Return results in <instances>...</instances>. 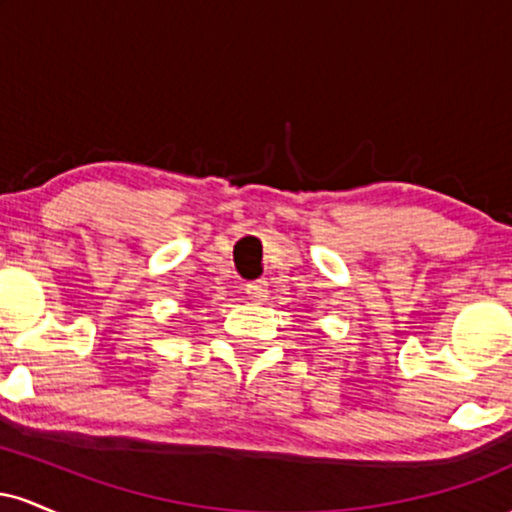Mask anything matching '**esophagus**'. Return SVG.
<instances>
[{
    "mask_svg": "<svg viewBox=\"0 0 512 512\" xmlns=\"http://www.w3.org/2000/svg\"><path fill=\"white\" fill-rule=\"evenodd\" d=\"M245 293H248L250 301L262 303V301H267V296H269V284H267V281H262V279L252 281V284L245 286Z\"/></svg>",
    "mask_w": 512,
    "mask_h": 512,
    "instance_id": "obj_1",
    "label": "esophagus"
}]
</instances>
